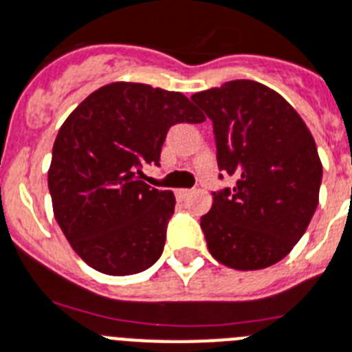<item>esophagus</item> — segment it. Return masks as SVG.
Returning <instances> with one entry per match:
<instances>
[{
	"mask_svg": "<svg viewBox=\"0 0 352 352\" xmlns=\"http://www.w3.org/2000/svg\"><path fill=\"white\" fill-rule=\"evenodd\" d=\"M193 191L191 190H177V197H181V199H186V197H190Z\"/></svg>",
	"mask_w": 352,
	"mask_h": 352,
	"instance_id": "obj_1",
	"label": "esophagus"
}]
</instances>
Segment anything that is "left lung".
<instances>
[{"label": "left lung", "mask_w": 352, "mask_h": 352, "mask_svg": "<svg viewBox=\"0 0 352 352\" xmlns=\"http://www.w3.org/2000/svg\"><path fill=\"white\" fill-rule=\"evenodd\" d=\"M191 101L213 122L219 170L235 181L213 191L201 217L208 250L231 270L270 267L289 255L318 206L315 139L284 97L256 81H228Z\"/></svg>", "instance_id": "8db88e82"}]
</instances>
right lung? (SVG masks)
<instances>
[{"label":"right lung","instance_id":"add662e5","mask_svg":"<svg viewBox=\"0 0 352 352\" xmlns=\"http://www.w3.org/2000/svg\"><path fill=\"white\" fill-rule=\"evenodd\" d=\"M206 117L181 92L142 82H110L59 128L48 170L54 217L72 250L111 276L155 264L166 242L175 197L142 181L177 122Z\"/></svg>","mask_w":352,"mask_h":352}]
</instances>
